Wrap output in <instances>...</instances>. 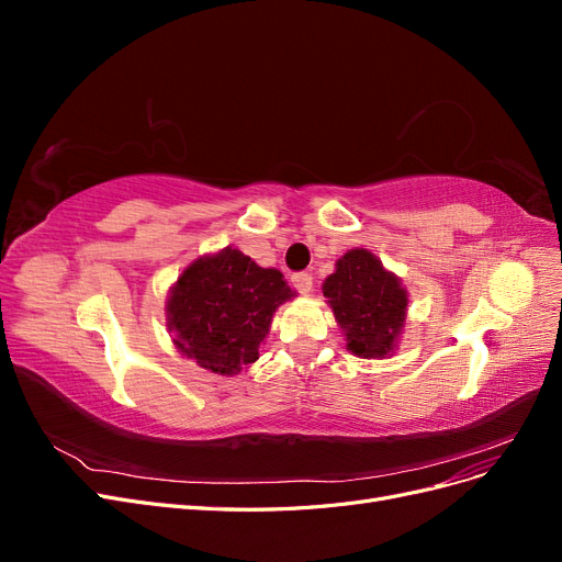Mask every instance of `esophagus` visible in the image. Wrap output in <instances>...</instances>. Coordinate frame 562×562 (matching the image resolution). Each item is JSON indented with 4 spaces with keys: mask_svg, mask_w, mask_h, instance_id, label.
Returning a JSON list of instances; mask_svg holds the SVG:
<instances>
[{
    "mask_svg": "<svg viewBox=\"0 0 562 562\" xmlns=\"http://www.w3.org/2000/svg\"><path fill=\"white\" fill-rule=\"evenodd\" d=\"M293 285H295V291H300L302 295H307V293H312V285H314V279H312V274H307V271H297V274H293Z\"/></svg>",
    "mask_w": 562,
    "mask_h": 562,
    "instance_id": "esophagus-1",
    "label": "esophagus"
}]
</instances>
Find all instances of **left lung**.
Returning a JSON list of instances; mask_svg holds the SVG:
<instances>
[{"instance_id":"left-lung-1","label":"left lung","mask_w":562,"mask_h":562,"mask_svg":"<svg viewBox=\"0 0 562 562\" xmlns=\"http://www.w3.org/2000/svg\"><path fill=\"white\" fill-rule=\"evenodd\" d=\"M335 321L345 330L347 349L359 359H386L394 353L405 326L407 291L366 248H351L323 281Z\"/></svg>"}]
</instances>
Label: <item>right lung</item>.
Here are the masks:
<instances>
[{"label":"right lung","instance_id":"1","mask_svg":"<svg viewBox=\"0 0 562 562\" xmlns=\"http://www.w3.org/2000/svg\"><path fill=\"white\" fill-rule=\"evenodd\" d=\"M291 297L279 269L227 246L182 271L166 302V323L187 359L215 375H239L258 361L271 316Z\"/></svg>","mask_w":562,"mask_h":562}]
</instances>
